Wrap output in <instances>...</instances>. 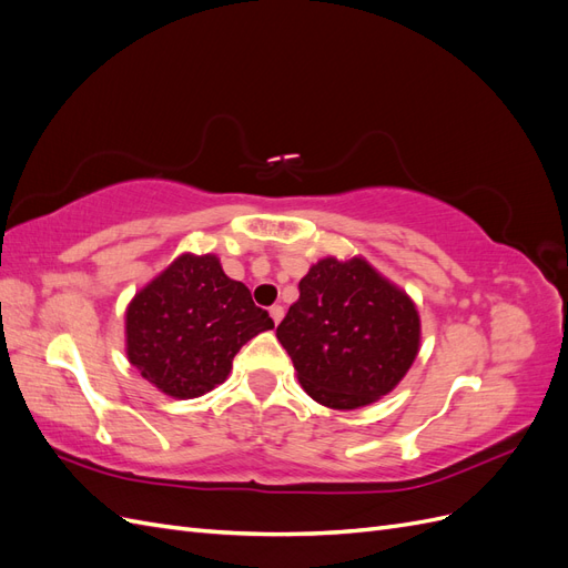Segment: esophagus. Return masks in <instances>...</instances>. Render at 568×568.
I'll use <instances>...</instances> for the list:
<instances>
[{
  "mask_svg": "<svg viewBox=\"0 0 568 568\" xmlns=\"http://www.w3.org/2000/svg\"><path fill=\"white\" fill-rule=\"evenodd\" d=\"M270 317L274 320V324H280L282 317H284V307L282 305H272L270 307Z\"/></svg>",
  "mask_w": 568,
  "mask_h": 568,
  "instance_id": "obj_1",
  "label": "esophagus"
}]
</instances>
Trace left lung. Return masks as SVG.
Instances as JSON below:
<instances>
[{
	"instance_id": "1",
	"label": "left lung",
	"mask_w": 568,
	"mask_h": 568,
	"mask_svg": "<svg viewBox=\"0 0 568 568\" xmlns=\"http://www.w3.org/2000/svg\"><path fill=\"white\" fill-rule=\"evenodd\" d=\"M277 326L298 382L320 405L365 407L400 384L419 353V313L363 257H322Z\"/></svg>"
}]
</instances>
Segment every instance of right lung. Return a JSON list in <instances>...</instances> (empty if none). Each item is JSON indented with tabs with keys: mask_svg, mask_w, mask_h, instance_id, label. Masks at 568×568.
Returning a JSON list of instances; mask_svg holds the SVG:
<instances>
[{
	"mask_svg": "<svg viewBox=\"0 0 568 568\" xmlns=\"http://www.w3.org/2000/svg\"><path fill=\"white\" fill-rule=\"evenodd\" d=\"M272 326L217 255L184 253L128 305L125 351L149 384L189 400L225 382L239 348Z\"/></svg>",
	"mask_w": 568,
	"mask_h": 568,
	"instance_id": "1",
	"label": "right lung"
}]
</instances>
